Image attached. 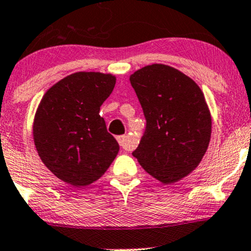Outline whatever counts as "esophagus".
<instances>
[{"mask_svg":"<svg viewBox=\"0 0 251 251\" xmlns=\"http://www.w3.org/2000/svg\"><path fill=\"white\" fill-rule=\"evenodd\" d=\"M117 140L118 143H119L120 148L126 150V151H129L131 148H129L128 145V142H127V135H119V137H117Z\"/></svg>","mask_w":251,"mask_h":251,"instance_id":"34e87169","label":"esophagus"}]
</instances>
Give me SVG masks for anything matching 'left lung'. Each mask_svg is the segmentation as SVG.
Masks as SVG:
<instances>
[{"mask_svg": "<svg viewBox=\"0 0 251 251\" xmlns=\"http://www.w3.org/2000/svg\"><path fill=\"white\" fill-rule=\"evenodd\" d=\"M146 127L133 151L146 172L175 183L201 163L211 135V117L197 83L165 65L146 66L129 77Z\"/></svg>", "mask_w": 251, "mask_h": 251, "instance_id": "obj_1", "label": "left lung"}]
</instances>
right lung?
<instances>
[{"mask_svg": "<svg viewBox=\"0 0 251 251\" xmlns=\"http://www.w3.org/2000/svg\"><path fill=\"white\" fill-rule=\"evenodd\" d=\"M116 77L79 72L50 87L34 120V142L40 158L59 179L85 186L99 179L119 151V144L99 116Z\"/></svg>", "mask_w": 251, "mask_h": 251, "instance_id": "right-lung-1", "label": "right lung"}]
</instances>
